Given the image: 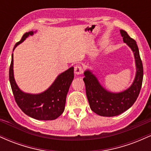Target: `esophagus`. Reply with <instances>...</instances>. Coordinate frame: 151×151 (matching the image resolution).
Segmentation results:
<instances>
[{
    "instance_id": "esophagus-1",
    "label": "esophagus",
    "mask_w": 151,
    "mask_h": 151,
    "mask_svg": "<svg viewBox=\"0 0 151 151\" xmlns=\"http://www.w3.org/2000/svg\"><path fill=\"white\" fill-rule=\"evenodd\" d=\"M83 70H82V67H81L80 65H76L74 67V73L77 75H79L82 73Z\"/></svg>"
}]
</instances>
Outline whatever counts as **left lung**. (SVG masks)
Here are the masks:
<instances>
[{
    "mask_svg": "<svg viewBox=\"0 0 151 151\" xmlns=\"http://www.w3.org/2000/svg\"><path fill=\"white\" fill-rule=\"evenodd\" d=\"M120 32L124 42L132 50L136 62V77L131 86L121 92H111L101 85L91 71L87 70L84 73L85 77L83 80L85 84L90 108L94 113L101 116H115L131 108L139 95L143 82V64L136 42L125 30H121Z\"/></svg>",
    "mask_w": 151,
    "mask_h": 151,
    "instance_id": "obj_1",
    "label": "left lung"
}]
</instances>
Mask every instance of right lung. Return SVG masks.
Instances as JSON below:
<instances>
[{
	"instance_id": "1",
	"label": "right lung",
	"mask_w": 151,
	"mask_h": 151,
	"mask_svg": "<svg viewBox=\"0 0 151 151\" xmlns=\"http://www.w3.org/2000/svg\"><path fill=\"white\" fill-rule=\"evenodd\" d=\"M33 31L25 32L15 48L28 37ZM74 79V67H72L58 76L51 86L43 92L37 94L25 93L20 89L14 79L13 54L9 70V79L12 91L17 104L26 115L37 120H55L63 113L66 98Z\"/></svg>"
}]
</instances>
